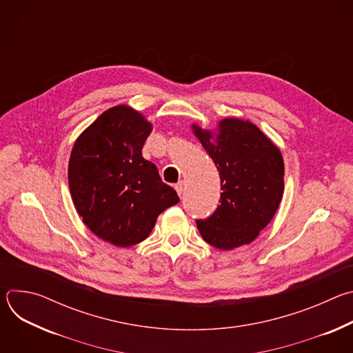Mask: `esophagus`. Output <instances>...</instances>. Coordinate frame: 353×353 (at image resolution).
<instances>
[{"label":"esophagus","instance_id":"obj_1","mask_svg":"<svg viewBox=\"0 0 353 353\" xmlns=\"http://www.w3.org/2000/svg\"><path fill=\"white\" fill-rule=\"evenodd\" d=\"M174 188H176L177 194H179V195H181V194H183V191H184V181H183V180H181V181H179V183L174 185Z\"/></svg>","mask_w":353,"mask_h":353}]
</instances>
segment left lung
I'll return each mask as SVG.
<instances>
[{
  "instance_id": "left-lung-1",
  "label": "left lung",
  "mask_w": 353,
  "mask_h": 353,
  "mask_svg": "<svg viewBox=\"0 0 353 353\" xmlns=\"http://www.w3.org/2000/svg\"><path fill=\"white\" fill-rule=\"evenodd\" d=\"M221 177V199L215 212L198 219L203 239L221 250L253 241L274 218L283 194L281 150L253 123L225 119L219 132L192 125Z\"/></svg>"
}]
</instances>
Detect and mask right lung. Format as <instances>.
<instances>
[{"label":"right lung","mask_w":353,"mask_h":353,"mask_svg":"<svg viewBox=\"0 0 353 353\" xmlns=\"http://www.w3.org/2000/svg\"><path fill=\"white\" fill-rule=\"evenodd\" d=\"M152 124L128 106L100 114L75 141L68 184L83 223L119 247L145 240L158 216L179 203L157 166L142 158Z\"/></svg>","instance_id":"add662e5"}]
</instances>
